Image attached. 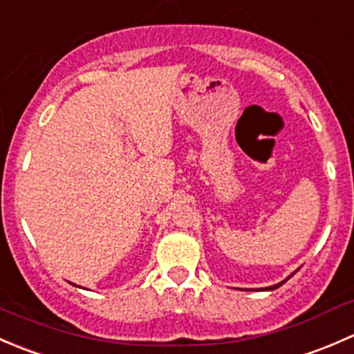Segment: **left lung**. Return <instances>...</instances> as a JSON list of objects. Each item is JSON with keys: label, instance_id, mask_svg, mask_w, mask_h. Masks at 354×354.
<instances>
[{"label": "left lung", "instance_id": "left-lung-1", "mask_svg": "<svg viewBox=\"0 0 354 354\" xmlns=\"http://www.w3.org/2000/svg\"><path fill=\"white\" fill-rule=\"evenodd\" d=\"M289 277H291V276H289ZM288 281V279H286ZM283 284H284V281H283V283H279V284H276V286H270V288H266V289H276V288H279V286H283Z\"/></svg>", "mask_w": 354, "mask_h": 354}]
</instances>
